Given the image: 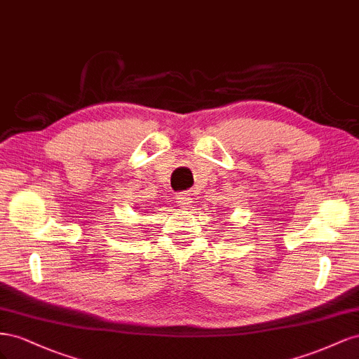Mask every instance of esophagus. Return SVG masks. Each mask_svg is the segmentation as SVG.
Here are the masks:
<instances>
[{
	"label": "esophagus",
	"instance_id": "34e87169",
	"mask_svg": "<svg viewBox=\"0 0 359 359\" xmlns=\"http://www.w3.org/2000/svg\"><path fill=\"white\" fill-rule=\"evenodd\" d=\"M177 203H179V206L188 209V208H191L192 198L189 197V194H180V196H177Z\"/></svg>",
	"mask_w": 359,
	"mask_h": 359
}]
</instances>
